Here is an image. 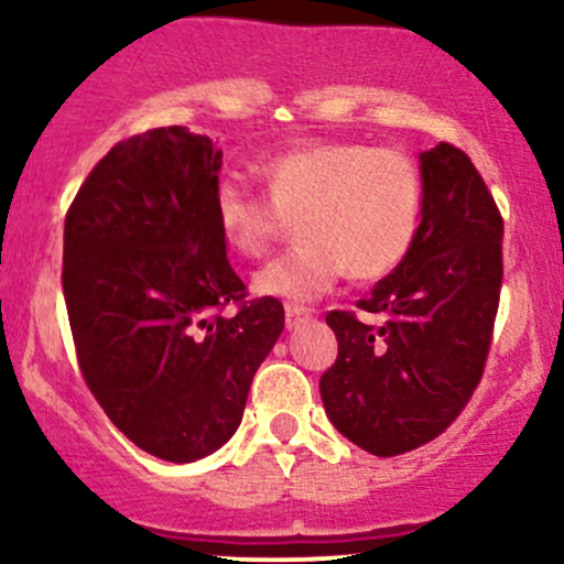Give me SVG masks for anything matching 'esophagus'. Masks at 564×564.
I'll return each mask as SVG.
<instances>
[{"label": "esophagus", "instance_id": "34e87169", "mask_svg": "<svg viewBox=\"0 0 564 564\" xmlns=\"http://www.w3.org/2000/svg\"><path fill=\"white\" fill-rule=\"evenodd\" d=\"M313 318V310L304 304H286V328H300L302 323Z\"/></svg>", "mask_w": 564, "mask_h": 564}]
</instances>
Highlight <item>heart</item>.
Here are the masks:
<instances>
[{"instance_id": "heart-1", "label": "heart", "mask_w": 564, "mask_h": 564, "mask_svg": "<svg viewBox=\"0 0 564 564\" xmlns=\"http://www.w3.org/2000/svg\"><path fill=\"white\" fill-rule=\"evenodd\" d=\"M264 196L232 177L215 185L217 230L257 260L294 219L296 241L254 275L264 296L313 300L349 275L379 281L405 260L422 223L424 180L400 148L302 140L257 164Z\"/></svg>"}]
</instances>
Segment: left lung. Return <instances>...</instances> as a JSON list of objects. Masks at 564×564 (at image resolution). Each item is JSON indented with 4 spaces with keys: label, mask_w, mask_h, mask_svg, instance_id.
<instances>
[{
    "label": "left lung",
    "mask_w": 564,
    "mask_h": 564,
    "mask_svg": "<svg viewBox=\"0 0 564 564\" xmlns=\"http://www.w3.org/2000/svg\"><path fill=\"white\" fill-rule=\"evenodd\" d=\"M424 204L416 241L357 310H332L339 352L321 398L347 440L373 456H400L443 435L480 384L501 296L498 212L462 148L422 153Z\"/></svg>",
    "instance_id": "left-lung-1"
}]
</instances>
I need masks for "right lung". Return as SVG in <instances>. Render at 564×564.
Segmentation results:
<instances>
[{"label": "right lung", "instance_id": "add662e5", "mask_svg": "<svg viewBox=\"0 0 564 564\" xmlns=\"http://www.w3.org/2000/svg\"><path fill=\"white\" fill-rule=\"evenodd\" d=\"M219 166L206 134H132L93 166L63 230L82 377L116 430L174 464L228 443L283 332V304L246 300L228 260L215 219Z\"/></svg>", "mask_w": 564, "mask_h": 564}]
</instances>
